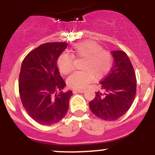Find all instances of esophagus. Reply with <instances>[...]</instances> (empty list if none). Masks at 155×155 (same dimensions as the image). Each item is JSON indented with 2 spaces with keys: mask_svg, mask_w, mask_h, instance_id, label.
<instances>
[{
  "mask_svg": "<svg viewBox=\"0 0 155 155\" xmlns=\"http://www.w3.org/2000/svg\"><path fill=\"white\" fill-rule=\"evenodd\" d=\"M85 92V90H73V93L76 94V93H84Z\"/></svg>",
  "mask_w": 155,
  "mask_h": 155,
  "instance_id": "obj_1",
  "label": "esophagus"
}]
</instances>
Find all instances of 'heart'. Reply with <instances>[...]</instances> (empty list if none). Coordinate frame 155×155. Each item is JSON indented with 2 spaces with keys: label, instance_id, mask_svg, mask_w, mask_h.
Returning a JSON list of instances; mask_svg holds the SVG:
<instances>
[{
  "label": "heart",
  "instance_id": "obj_1",
  "mask_svg": "<svg viewBox=\"0 0 155 155\" xmlns=\"http://www.w3.org/2000/svg\"><path fill=\"white\" fill-rule=\"evenodd\" d=\"M73 56L85 58L82 71L75 72L68 79V85L71 88L84 89L94 78L101 79L107 74L112 64V55L102 46L94 41H85L75 44L72 48ZM63 53L57 61L58 68L62 75H68L73 69V58Z\"/></svg>",
  "mask_w": 155,
  "mask_h": 155
}]
</instances>
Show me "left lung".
<instances>
[{
  "mask_svg": "<svg viewBox=\"0 0 155 155\" xmlns=\"http://www.w3.org/2000/svg\"><path fill=\"white\" fill-rule=\"evenodd\" d=\"M114 65L101 82V91L89 103L92 113L105 121H115L124 115L132 105L137 91L134 68L124 51H111Z\"/></svg>",
  "mask_w": 155,
  "mask_h": 155,
  "instance_id": "left-lung-1",
  "label": "left lung"
}]
</instances>
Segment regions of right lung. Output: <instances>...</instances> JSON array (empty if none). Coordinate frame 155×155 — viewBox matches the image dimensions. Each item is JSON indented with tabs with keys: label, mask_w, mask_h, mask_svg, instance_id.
<instances>
[{
	"label": "right lung",
	"mask_w": 155,
	"mask_h": 155,
	"mask_svg": "<svg viewBox=\"0 0 155 155\" xmlns=\"http://www.w3.org/2000/svg\"><path fill=\"white\" fill-rule=\"evenodd\" d=\"M68 45L45 43L28 53L21 63L18 79L21 103L30 116L43 125L59 122L69 109L73 92H62L66 83L57 65Z\"/></svg>",
	"instance_id": "1"
}]
</instances>
